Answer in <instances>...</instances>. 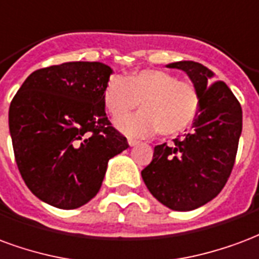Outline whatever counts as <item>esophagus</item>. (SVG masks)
<instances>
[{
	"instance_id": "1",
	"label": "esophagus",
	"mask_w": 259,
	"mask_h": 259,
	"mask_svg": "<svg viewBox=\"0 0 259 259\" xmlns=\"http://www.w3.org/2000/svg\"><path fill=\"white\" fill-rule=\"evenodd\" d=\"M138 141L137 139H132V138H128V145H130V146H137L138 145Z\"/></svg>"
}]
</instances>
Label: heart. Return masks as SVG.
<instances>
[{"mask_svg":"<svg viewBox=\"0 0 259 259\" xmlns=\"http://www.w3.org/2000/svg\"><path fill=\"white\" fill-rule=\"evenodd\" d=\"M139 102L142 111L117 122L120 131L132 137L158 131L165 137L178 135L192 125L200 109L196 87L167 70H139L107 81L103 105L114 120L127 116Z\"/></svg>","mask_w":259,"mask_h":259,"instance_id":"obj_1","label":"heart"}]
</instances>
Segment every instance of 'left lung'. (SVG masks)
<instances>
[{
	"instance_id": "1",
	"label": "left lung",
	"mask_w": 259,
	"mask_h": 259,
	"mask_svg": "<svg viewBox=\"0 0 259 259\" xmlns=\"http://www.w3.org/2000/svg\"><path fill=\"white\" fill-rule=\"evenodd\" d=\"M200 95L193 131L157 145L152 163L142 171L149 192L174 211L199 208L218 196L235 164L243 113L233 92L205 66L192 60L174 62Z\"/></svg>"
}]
</instances>
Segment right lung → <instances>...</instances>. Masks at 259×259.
I'll return each instance as SVG.
<instances>
[{
	"label": "right lung",
	"mask_w": 259,
	"mask_h": 259,
	"mask_svg": "<svg viewBox=\"0 0 259 259\" xmlns=\"http://www.w3.org/2000/svg\"><path fill=\"white\" fill-rule=\"evenodd\" d=\"M111 73L101 62H67L33 71L13 96L15 160L24 184L47 204H87L101 189L109 160L128 148L105 113Z\"/></svg>",
	"instance_id": "add662e5"
}]
</instances>
